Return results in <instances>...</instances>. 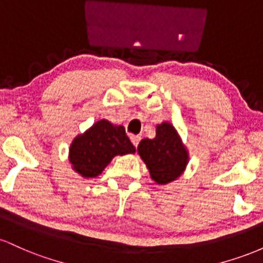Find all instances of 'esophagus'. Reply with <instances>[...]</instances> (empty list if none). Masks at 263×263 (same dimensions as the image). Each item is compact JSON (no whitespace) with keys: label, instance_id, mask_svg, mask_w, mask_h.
<instances>
[{"label":"esophagus","instance_id":"34e87169","mask_svg":"<svg viewBox=\"0 0 263 263\" xmlns=\"http://www.w3.org/2000/svg\"><path fill=\"white\" fill-rule=\"evenodd\" d=\"M140 141H141L140 136H131V142H132V144H134L135 147L138 146V143H140Z\"/></svg>","mask_w":263,"mask_h":263}]
</instances>
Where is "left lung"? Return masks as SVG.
I'll return each instance as SVG.
<instances>
[{"instance_id": "left-lung-1", "label": "left lung", "mask_w": 263, "mask_h": 263, "mask_svg": "<svg viewBox=\"0 0 263 263\" xmlns=\"http://www.w3.org/2000/svg\"><path fill=\"white\" fill-rule=\"evenodd\" d=\"M137 152L146 163L151 178L161 185L182 176L189 161V153L182 138L170 122L157 125L156 137L152 140L143 138Z\"/></svg>"}]
</instances>
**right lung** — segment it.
Returning a JSON list of instances; mask_svg holds the SVG:
<instances>
[{"label":"right lung","mask_w":263,"mask_h":263,"mask_svg":"<svg viewBox=\"0 0 263 263\" xmlns=\"http://www.w3.org/2000/svg\"><path fill=\"white\" fill-rule=\"evenodd\" d=\"M135 152L123 126L100 120L74 138L69 148V162L81 177L96 178L115 156Z\"/></svg>","instance_id":"add662e5"}]
</instances>
